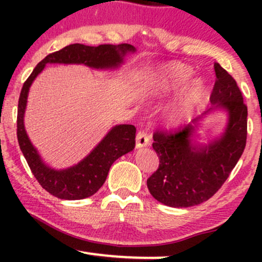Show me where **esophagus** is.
Returning a JSON list of instances; mask_svg holds the SVG:
<instances>
[{
    "mask_svg": "<svg viewBox=\"0 0 262 262\" xmlns=\"http://www.w3.org/2000/svg\"><path fill=\"white\" fill-rule=\"evenodd\" d=\"M135 143H137V148H144V146H148L150 143L149 134L145 130H139L135 138Z\"/></svg>",
    "mask_w": 262,
    "mask_h": 262,
    "instance_id": "34e87169",
    "label": "esophagus"
}]
</instances>
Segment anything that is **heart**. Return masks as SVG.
Returning a JSON list of instances; mask_svg holds the SVG:
<instances>
[{"mask_svg": "<svg viewBox=\"0 0 262 262\" xmlns=\"http://www.w3.org/2000/svg\"><path fill=\"white\" fill-rule=\"evenodd\" d=\"M192 69L183 64H171L161 69L152 77L150 89L158 95H170L179 91L191 79ZM206 86L202 80H193L187 83L177 96L176 101L171 107L170 118L173 123H182L191 116L198 102L202 100Z\"/></svg>", "mask_w": 262, "mask_h": 262, "instance_id": "obj_1", "label": "heart"}]
</instances>
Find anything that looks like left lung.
Here are the masks:
<instances>
[{"instance_id":"obj_1","label":"left lung","mask_w":262,"mask_h":262,"mask_svg":"<svg viewBox=\"0 0 262 262\" xmlns=\"http://www.w3.org/2000/svg\"><path fill=\"white\" fill-rule=\"evenodd\" d=\"M214 71L212 107L186 127L175 132L158 130L152 135V148L160 164L146 185L151 196L165 206L186 208L206 202L223 186L245 149L248 107L231 75L218 62ZM219 107L228 112L225 133L208 146L194 144L193 135L199 121Z\"/></svg>"}]
</instances>
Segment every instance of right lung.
Instances as JSON below:
<instances>
[{"label": "right lung", "instance_id": "right-lung-1", "mask_svg": "<svg viewBox=\"0 0 262 262\" xmlns=\"http://www.w3.org/2000/svg\"><path fill=\"white\" fill-rule=\"evenodd\" d=\"M133 45L102 44L89 47L70 44L59 52L47 55L35 66L27 79L18 101L17 138L33 175L45 191L60 200H82L95 194L106 181L108 171L114 161L132 151L135 146V129L132 124L116 125L108 132L98 145L77 165L65 170H55L45 165L33 146L25 129V112L29 87L47 64H83L93 69H114L123 62L127 53H134Z\"/></svg>", "mask_w": 262, "mask_h": 262}]
</instances>
